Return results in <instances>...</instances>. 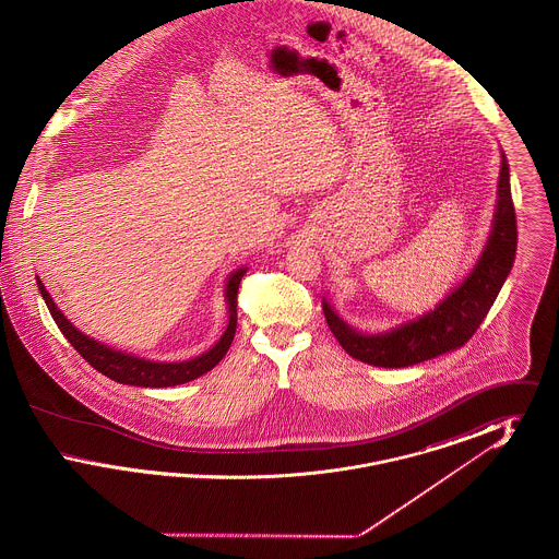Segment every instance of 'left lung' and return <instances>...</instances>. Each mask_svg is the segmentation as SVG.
<instances>
[{
    "instance_id": "obj_1",
    "label": "left lung",
    "mask_w": 559,
    "mask_h": 559,
    "mask_svg": "<svg viewBox=\"0 0 559 559\" xmlns=\"http://www.w3.org/2000/svg\"><path fill=\"white\" fill-rule=\"evenodd\" d=\"M497 210L488 242L478 264L454 292L431 312L379 335H362L340 319L326 301H322L324 319L347 354L360 362L385 369L419 365L440 354L465 346L486 319L490 306L511 272L518 247L515 210L509 187V163L501 155Z\"/></svg>"
}]
</instances>
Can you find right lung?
<instances>
[{"instance_id": "right-lung-1", "label": "right lung", "mask_w": 559, "mask_h": 559, "mask_svg": "<svg viewBox=\"0 0 559 559\" xmlns=\"http://www.w3.org/2000/svg\"><path fill=\"white\" fill-rule=\"evenodd\" d=\"M247 270L239 267L237 272L230 274L228 283H226V301H228V326L224 331V335L219 337V342L205 354L187 360V362H153V360H144L126 352H117L112 347H107L87 335H83L81 331L75 329V324H71L64 319V314L58 310V306L53 304L50 293L46 292L44 283L37 278V287L41 292V297L46 299V306L56 320L58 329L62 331V335L69 340V344L80 352L85 358V362H90L94 369L103 374H107L108 379L117 381V383H126V385H138V388H169V385H180L192 381L207 371H212L213 367L226 356L228 347L235 340L237 333V293H239L240 278Z\"/></svg>"}]
</instances>
